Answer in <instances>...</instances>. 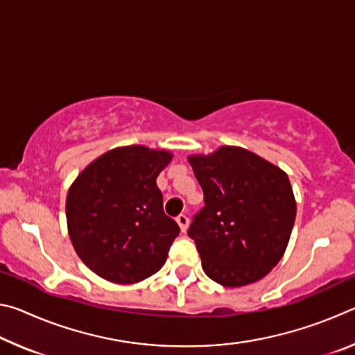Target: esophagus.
Returning <instances> with one entry per match:
<instances>
[{
  "instance_id": "34e87169",
  "label": "esophagus",
  "mask_w": 355,
  "mask_h": 355,
  "mask_svg": "<svg viewBox=\"0 0 355 355\" xmlns=\"http://www.w3.org/2000/svg\"><path fill=\"white\" fill-rule=\"evenodd\" d=\"M175 220H177V224L180 225V228H182V232H186V228H188V224H189L188 216H186V214H178L177 218H175Z\"/></svg>"
}]
</instances>
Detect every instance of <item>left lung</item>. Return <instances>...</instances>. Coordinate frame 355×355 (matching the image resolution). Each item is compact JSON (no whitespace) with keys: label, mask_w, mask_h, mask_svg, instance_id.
<instances>
[{"label":"left lung","mask_w":355,"mask_h":355,"mask_svg":"<svg viewBox=\"0 0 355 355\" xmlns=\"http://www.w3.org/2000/svg\"><path fill=\"white\" fill-rule=\"evenodd\" d=\"M203 207L188 228L209 279L230 288L263 279L280 261L296 219L288 175L239 147L189 156Z\"/></svg>","instance_id":"8db88e82"}]
</instances>
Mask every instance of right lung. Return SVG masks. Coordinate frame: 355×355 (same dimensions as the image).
I'll use <instances>...</instances> for the list:
<instances>
[{
  "label": "right lung",
  "instance_id": "1",
  "mask_svg": "<svg viewBox=\"0 0 355 355\" xmlns=\"http://www.w3.org/2000/svg\"><path fill=\"white\" fill-rule=\"evenodd\" d=\"M171 158L142 146L114 148L71 184L69 235L78 257L100 277L136 284L166 263L180 227L164 213L156 177Z\"/></svg>",
  "mask_w": 355,
  "mask_h": 355
}]
</instances>
